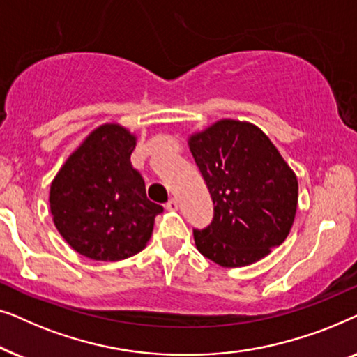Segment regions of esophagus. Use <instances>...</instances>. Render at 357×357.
Instances as JSON below:
<instances>
[{
  "instance_id": "34e87169",
  "label": "esophagus",
  "mask_w": 357,
  "mask_h": 357,
  "mask_svg": "<svg viewBox=\"0 0 357 357\" xmlns=\"http://www.w3.org/2000/svg\"><path fill=\"white\" fill-rule=\"evenodd\" d=\"M165 208H167L169 211H177V209H178V199L177 198H170L167 204H165Z\"/></svg>"
}]
</instances>
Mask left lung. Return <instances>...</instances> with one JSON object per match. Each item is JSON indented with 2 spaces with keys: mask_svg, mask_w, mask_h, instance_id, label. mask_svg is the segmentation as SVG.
Listing matches in <instances>:
<instances>
[{
  "mask_svg": "<svg viewBox=\"0 0 357 357\" xmlns=\"http://www.w3.org/2000/svg\"><path fill=\"white\" fill-rule=\"evenodd\" d=\"M211 195L213 221L193 229L203 257L226 268L252 265L286 241L297 178L255 125L221 120L188 141Z\"/></svg>",
  "mask_w": 357,
  "mask_h": 357,
  "instance_id": "obj_1",
  "label": "left lung"
}]
</instances>
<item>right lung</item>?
<instances>
[{
	"mask_svg": "<svg viewBox=\"0 0 357 357\" xmlns=\"http://www.w3.org/2000/svg\"><path fill=\"white\" fill-rule=\"evenodd\" d=\"M136 138L123 126L102 125L73 153L50 187L53 222L77 253L116 261L143 250L154 218L164 211L146 197L130 162Z\"/></svg>",
	"mask_w": 357,
	"mask_h": 357,
	"instance_id": "obj_1",
	"label": "right lung"
}]
</instances>
